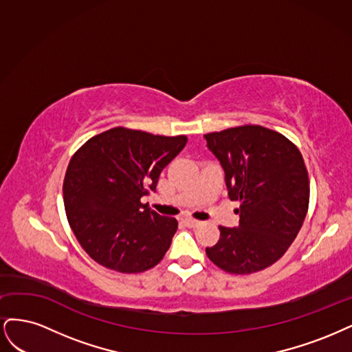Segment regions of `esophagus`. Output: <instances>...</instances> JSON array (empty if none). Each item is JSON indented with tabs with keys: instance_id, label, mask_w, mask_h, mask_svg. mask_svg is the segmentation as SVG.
I'll return each instance as SVG.
<instances>
[{
	"instance_id": "obj_1",
	"label": "esophagus",
	"mask_w": 352,
	"mask_h": 352,
	"mask_svg": "<svg viewBox=\"0 0 352 352\" xmlns=\"http://www.w3.org/2000/svg\"><path fill=\"white\" fill-rule=\"evenodd\" d=\"M183 222H184L187 226H190V228H197V226L201 223L200 221L191 219V218H184V219H183Z\"/></svg>"
}]
</instances>
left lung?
Listing matches in <instances>:
<instances>
[{
  "instance_id": "1",
  "label": "left lung",
  "mask_w": 352,
  "mask_h": 352,
  "mask_svg": "<svg viewBox=\"0 0 352 352\" xmlns=\"http://www.w3.org/2000/svg\"><path fill=\"white\" fill-rule=\"evenodd\" d=\"M219 161L231 200L240 201V225L219 226L206 254L230 274H253L288 250L309 209L310 184L302 156L285 135L262 126L205 134Z\"/></svg>"
}]
</instances>
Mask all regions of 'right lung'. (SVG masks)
<instances>
[{
    "label": "right lung",
    "instance_id": "right-lung-1",
    "mask_svg": "<svg viewBox=\"0 0 352 352\" xmlns=\"http://www.w3.org/2000/svg\"><path fill=\"white\" fill-rule=\"evenodd\" d=\"M186 143V135L116 127L74 153L64 178V206L76 238L95 262L122 274L161 262L178 223L140 199L156 191L162 169Z\"/></svg>",
    "mask_w": 352,
    "mask_h": 352
}]
</instances>
